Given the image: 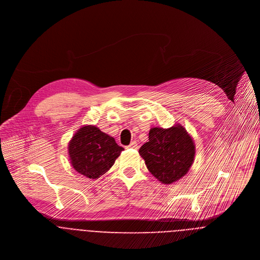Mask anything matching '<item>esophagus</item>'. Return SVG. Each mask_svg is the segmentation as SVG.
<instances>
[{"label":"esophagus","mask_w":260,"mask_h":260,"mask_svg":"<svg viewBox=\"0 0 260 260\" xmlns=\"http://www.w3.org/2000/svg\"><path fill=\"white\" fill-rule=\"evenodd\" d=\"M138 146H137V143L135 142V141H132L130 144H129V146H128V148H134V149H136Z\"/></svg>","instance_id":"1"}]
</instances>
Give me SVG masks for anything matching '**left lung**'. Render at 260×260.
<instances>
[{
  "label": "left lung",
  "mask_w": 260,
  "mask_h": 260,
  "mask_svg": "<svg viewBox=\"0 0 260 260\" xmlns=\"http://www.w3.org/2000/svg\"><path fill=\"white\" fill-rule=\"evenodd\" d=\"M195 143L180 123L171 128L152 127L148 141L139 149L151 175L162 184H173L190 170L195 158Z\"/></svg>",
  "instance_id": "1"
}]
</instances>
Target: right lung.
<instances>
[{"label": "right lung", "instance_id": "right-lung-1", "mask_svg": "<svg viewBox=\"0 0 260 260\" xmlns=\"http://www.w3.org/2000/svg\"><path fill=\"white\" fill-rule=\"evenodd\" d=\"M124 148L115 138L94 125L80 127L68 143L69 160L74 170L89 179L107 173Z\"/></svg>", "mask_w": 260, "mask_h": 260}]
</instances>
